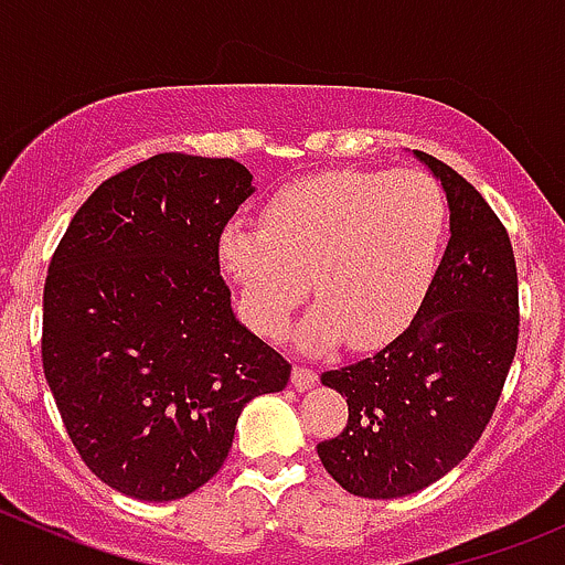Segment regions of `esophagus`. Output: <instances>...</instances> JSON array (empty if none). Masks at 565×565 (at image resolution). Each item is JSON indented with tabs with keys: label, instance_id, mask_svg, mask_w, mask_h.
Masks as SVG:
<instances>
[{
	"label": "esophagus",
	"instance_id": "1",
	"mask_svg": "<svg viewBox=\"0 0 565 565\" xmlns=\"http://www.w3.org/2000/svg\"><path fill=\"white\" fill-rule=\"evenodd\" d=\"M292 383H295V388H300V391L311 388V385L317 383V372L311 366H306V363H298L292 372Z\"/></svg>",
	"mask_w": 565,
	"mask_h": 565
}]
</instances>
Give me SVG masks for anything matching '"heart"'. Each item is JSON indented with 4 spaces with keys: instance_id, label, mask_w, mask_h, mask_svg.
<instances>
[{
    "instance_id": "obj_1",
    "label": "heart",
    "mask_w": 565,
    "mask_h": 565,
    "mask_svg": "<svg viewBox=\"0 0 565 565\" xmlns=\"http://www.w3.org/2000/svg\"><path fill=\"white\" fill-rule=\"evenodd\" d=\"M448 232L443 188L424 172H324L281 188L262 226L230 224L218 254L241 289L243 315L281 335L309 295L315 350L344 335L372 350L407 328L424 303Z\"/></svg>"
}]
</instances>
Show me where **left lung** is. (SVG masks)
<instances>
[{"mask_svg":"<svg viewBox=\"0 0 565 565\" xmlns=\"http://www.w3.org/2000/svg\"><path fill=\"white\" fill-rule=\"evenodd\" d=\"M446 188L451 241L418 315L372 358L322 372L347 396L341 435L317 446L350 494L404 498L446 476L481 440L520 341V284L509 232L487 199L415 150Z\"/></svg>","mask_w":565,"mask_h":565,"instance_id":"obj_1","label":"left lung"}]
</instances>
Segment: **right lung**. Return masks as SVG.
Returning a JSON list of instances; mask_svg holds the SVG:
<instances>
[{"instance_id":"obj_1","label":"right lung","mask_w":565,"mask_h":565,"mask_svg":"<svg viewBox=\"0 0 565 565\" xmlns=\"http://www.w3.org/2000/svg\"><path fill=\"white\" fill-rule=\"evenodd\" d=\"M232 158L161 152L78 207L43 287V372L84 465L117 492L177 500L230 457L243 407L292 363L243 328L218 243L250 196Z\"/></svg>"}]
</instances>
